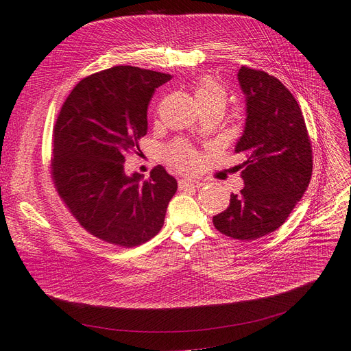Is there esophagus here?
Returning a JSON list of instances; mask_svg holds the SVG:
<instances>
[{
  "label": "esophagus",
  "instance_id": "1",
  "mask_svg": "<svg viewBox=\"0 0 351 351\" xmlns=\"http://www.w3.org/2000/svg\"><path fill=\"white\" fill-rule=\"evenodd\" d=\"M202 185H204V182L195 178H185L179 180L180 189H199Z\"/></svg>",
  "mask_w": 351,
  "mask_h": 351
}]
</instances>
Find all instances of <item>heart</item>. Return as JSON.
Masks as SVG:
<instances>
[{
	"instance_id": "heart-1",
	"label": "heart",
	"mask_w": 351,
	"mask_h": 351,
	"mask_svg": "<svg viewBox=\"0 0 351 351\" xmlns=\"http://www.w3.org/2000/svg\"><path fill=\"white\" fill-rule=\"evenodd\" d=\"M195 97L199 105L209 104V102H220L225 104L226 101V90L225 88L216 82L212 78H204L202 80L196 89ZM165 158L176 169L180 171H192L196 168L199 162L197 152L191 147L189 145L183 142H175L171 146L165 149Z\"/></svg>"
}]
</instances>
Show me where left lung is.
Returning a JSON list of instances; mask_svg holds the SVG:
<instances>
[{"label": "left lung", "instance_id": "obj_1", "mask_svg": "<svg viewBox=\"0 0 351 351\" xmlns=\"http://www.w3.org/2000/svg\"><path fill=\"white\" fill-rule=\"evenodd\" d=\"M246 123L234 152L245 188L230 195L215 228L237 241H254L279 229L304 195L313 172L311 145L302 109L291 92L265 71L242 66Z\"/></svg>", "mask_w": 351, "mask_h": 351}]
</instances>
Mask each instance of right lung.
<instances>
[{"label": "right lung", "mask_w": 351, "mask_h": 351, "mask_svg": "<svg viewBox=\"0 0 351 351\" xmlns=\"http://www.w3.org/2000/svg\"><path fill=\"white\" fill-rule=\"evenodd\" d=\"M171 78L131 65L92 73L72 89L55 122V189L78 223L106 243L134 247L163 226L176 179L160 165L146 180L128 176L123 163L146 135L155 89Z\"/></svg>", "instance_id": "obj_1"}]
</instances>
